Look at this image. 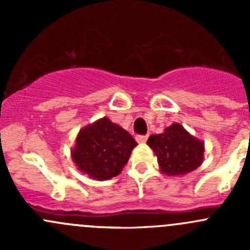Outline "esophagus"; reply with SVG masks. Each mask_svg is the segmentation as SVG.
Listing matches in <instances>:
<instances>
[{
	"mask_svg": "<svg viewBox=\"0 0 250 250\" xmlns=\"http://www.w3.org/2000/svg\"><path fill=\"white\" fill-rule=\"evenodd\" d=\"M147 140V135H137L138 143H145Z\"/></svg>",
	"mask_w": 250,
	"mask_h": 250,
	"instance_id": "1",
	"label": "esophagus"
}]
</instances>
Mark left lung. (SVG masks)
I'll list each match as a JSON object with an SVG mask.
<instances>
[{"mask_svg":"<svg viewBox=\"0 0 250 250\" xmlns=\"http://www.w3.org/2000/svg\"><path fill=\"white\" fill-rule=\"evenodd\" d=\"M147 145L157 156L161 170L168 175L192 172L203 161V143L188 134L179 123L166 128L162 134L151 135Z\"/></svg>","mask_w":250,"mask_h":250,"instance_id":"left-lung-1","label":"left lung"}]
</instances>
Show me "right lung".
<instances>
[{
	"label": "right lung",
	"instance_id": "1",
	"mask_svg": "<svg viewBox=\"0 0 250 250\" xmlns=\"http://www.w3.org/2000/svg\"><path fill=\"white\" fill-rule=\"evenodd\" d=\"M137 145L127 130L104 117L81 130L72 160L83 173L106 180L122 172Z\"/></svg>",
	"mask_w": 250,
	"mask_h": 250
}]
</instances>
